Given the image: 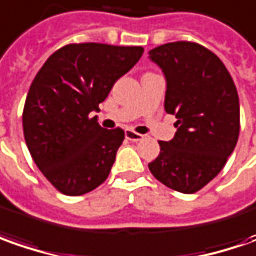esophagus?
Wrapping results in <instances>:
<instances>
[{
	"instance_id": "1",
	"label": "esophagus",
	"mask_w": 256,
	"mask_h": 256,
	"mask_svg": "<svg viewBox=\"0 0 256 256\" xmlns=\"http://www.w3.org/2000/svg\"><path fill=\"white\" fill-rule=\"evenodd\" d=\"M124 136H126V138L128 140H130V142H142L143 140V134H138V133H136V132H133V130H130V128H128L126 132H124Z\"/></svg>"
}]
</instances>
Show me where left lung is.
<instances>
[{
	"label": "left lung",
	"instance_id": "left-lung-1",
	"mask_svg": "<svg viewBox=\"0 0 256 256\" xmlns=\"http://www.w3.org/2000/svg\"><path fill=\"white\" fill-rule=\"evenodd\" d=\"M166 78L164 109L177 132L158 142L148 168L160 182L184 194L207 186L222 170L240 134V99L221 59L194 42H170L148 50Z\"/></svg>",
	"mask_w": 256,
	"mask_h": 256
}]
</instances>
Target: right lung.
Here are the masks:
<instances>
[{
  "instance_id": "obj_1",
  "label": "right lung",
  "mask_w": 256,
  "mask_h": 256,
  "mask_svg": "<svg viewBox=\"0 0 256 256\" xmlns=\"http://www.w3.org/2000/svg\"><path fill=\"white\" fill-rule=\"evenodd\" d=\"M142 46L70 44L52 54L31 84L22 113L25 143L48 181L82 196L108 178L124 140L99 126V103L142 58Z\"/></svg>"
}]
</instances>
